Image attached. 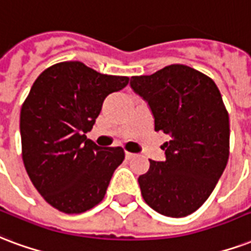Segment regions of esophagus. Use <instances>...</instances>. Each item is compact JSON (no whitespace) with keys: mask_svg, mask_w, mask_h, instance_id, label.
Returning a JSON list of instances; mask_svg holds the SVG:
<instances>
[{"mask_svg":"<svg viewBox=\"0 0 251 251\" xmlns=\"http://www.w3.org/2000/svg\"><path fill=\"white\" fill-rule=\"evenodd\" d=\"M125 155H126V158H127V159H131V158H134V157H135V154L130 153V151H126Z\"/></svg>","mask_w":251,"mask_h":251,"instance_id":"obj_1","label":"esophagus"}]
</instances>
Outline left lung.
Listing matches in <instances>:
<instances>
[{"label": "left lung", "instance_id": "obj_1", "mask_svg": "<svg viewBox=\"0 0 251 251\" xmlns=\"http://www.w3.org/2000/svg\"><path fill=\"white\" fill-rule=\"evenodd\" d=\"M130 86L149 103L154 130L170 137L166 159H150L138 178L145 202L157 213L181 218L209 198L229 159V114L214 81L186 65L134 75Z\"/></svg>", "mask_w": 251, "mask_h": 251}]
</instances>
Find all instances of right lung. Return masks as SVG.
Returning a JSON list of instances; mask_svg holds the SVG:
<instances>
[{
    "label": "right lung",
    "mask_w": 251,
    "mask_h": 251,
    "mask_svg": "<svg viewBox=\"0 0 251 251\" xmlns=\"http://www.w3.org/2000/svg\"><path fill=\"white\" fill-rule=\"evenodd\" d=\"M129 83L79 61L50 66L34 81L20 117L22 159L34 187L66 214L90 210L103 200L122 148H101L86 138L103 100Z\"/></svg>",
    "instance_id": "obj_1"
}]
</instances>
